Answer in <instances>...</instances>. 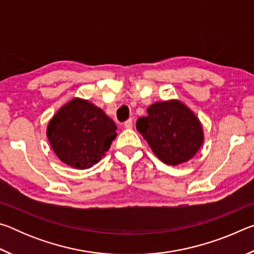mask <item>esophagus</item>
I'll use <instances>...</instances> for the list:
<instances>
[{"label": "esophagus", "instance_id": "obj_1", "mask_svg": "<svg viewBox=\"0 0 254 254\" xmlns=\"http://www.w3.org/2000/svg\"><path fill=\"white\" fill-rule=\"evenodd\" d=\"M133 126V122H132V119H128L127 121L124 123V127H126L127 128H131Z\"/></svg>", "mask_w": 254, "mask_h": 254}]
</instances>
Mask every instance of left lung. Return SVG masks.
Segmentation results:
<instances>
[{
    "label": "left lung",
    "mask_w": 254,
    "mask_h": 254,
    "mask_svg": "<svg viewBox=\"0 0 254 254\" xmlns=\"http://www.w3.org/2000/svg\"><path fill=\"white\" fill-rule=\"evenodd\" d=\"M136 128L153 153L167 165L177 166L195 156L204 141L203 127L184 103L171 100L148 107Z\"/></svg>",
    "instance_id": "1"
}]
</instances>
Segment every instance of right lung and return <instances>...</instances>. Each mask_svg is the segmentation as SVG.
Wrapping results in <instances>:
<instances>
[{
  "instance_id": "right-lung-1",
  "label": "right lung",
  "mask_w": 254,
  "mask_h": 254,
  "mask_svg": "<svg viewBox=\"0 0 254 254\" xmlns=\"http://www.w3.org/2000/svg\"><path fill=\"white\" fill-rule=\"evenodd\" d=\"M117 126L100 107L74 98L64 105L47 127L51 148L60 160L88 169L101 160L117 136Z\"/></svg>"
}]
</instances>
